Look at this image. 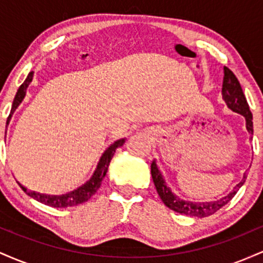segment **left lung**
<instances>
[{
  "label": "left lung",
  "mask_w": 263,
  "mask_h": 263,
  "mask_svg": "<svg viewBox=\"0 0 263 263\" xmlns=\"http://www.w3.org/2000/svg\"><path fill=\"white\" fill-rule=\"evenodd\" d=\"M222 99H224L226 105L229 108H231L234 112H237L242 115L246 120V128L249 134L253 135V123H252V114L250 111L249 104H247L245 95H243L242 87H241L240 83H238L237 78L232 73L229 68L224 66V80H222ZM151 173H152V179L155 183V186L157 189V193L161 197L162 201L164 203L165 206L170 208L171 210L176 211V213L184 214V215L189 216H197V218H205V216L213 215L219 209H221L224 205H226L235 194L237 190L243 185L245 183L247 174H243L242 180L235 186L234 190L228 194L226 197L219 199L215 201H205V203H195V201H185L182 200L172 192L170 186H167L164 179H163L161 172H159L158 167H157L156 161L152 162L151 164Z\"/></svg>",
  "instance_id": "left-lung-1"
}]
</instances>
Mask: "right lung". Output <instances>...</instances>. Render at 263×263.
Returning <instances> with one entry per match:
<instances>
[{
	"instance_id": "right-lung-1",
	"label": "right lung",
	"mask_w": 263,
	"mask_h": 263,
	"mask_svg": "<svg viewBox=\"0 0 263 263\" xmlns=\"http://www.w3.org/2000/svg\"><path fill=\"white\" fill-rule=\"evenodd\" d=\"M32 79H33V71H31V73L28 74V77H27L25 83H23L22 85L20 86V89L17 90L13 104H12L10 116L7 117V125L11 121L12 115H13L14 111H16V108L20 106V104L23 101V99H25L27 87H28L29 84H31ZM123 143H125V138L114 142V143L111 144V146L108 147L104 153H102L100 161L98 163V167H96L95 172H93L92 177L90 178L85 184H83V185L79 186L78 189L73 190V192L68 193V194H63V195L39 194V193L32 192V190H28L27 188H25L22 184L20 183L18 184H20V186L22 188V190L27 195H29L31 198L35 199V200L39 201V203L49 205V206L52 208H68V206H75V205L83 204L89 200V199L91 198L96 192H98V189L100 188L102 179H104V177L106 176L108 164H110L111 159H112L115 152H116V148L121 147Z\"/></svg>"
}]
</instances>
